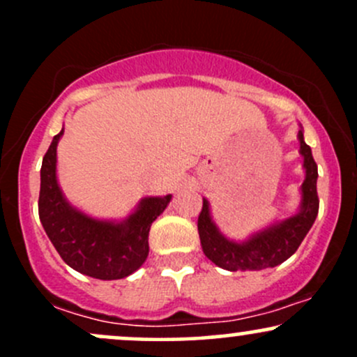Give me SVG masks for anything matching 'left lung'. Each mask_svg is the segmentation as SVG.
<instances>
[{"label": "left lung", "mask_w": 357, "mask_h": 357, "mask_svg": "<svg viewBox=\"0 0 357 357\" xmlns=\"http://www.w3.org/2000/svg\"><path fill=\"white\" fill-rule=\"evenodd\" d=\"M297 137L304 158L305 179L301 186V206L296 215L253 233L245 241H235L227 238L218 230L211 220L210 203L203 198V210L198 216V233L204 255L215 265L230 272L277 267L297 252L298 245L312 228L319 213L317 165L312 158V151L305 144L302 129L298 130Z\"/></svg>", "instance_id": "1"}]
</instances>
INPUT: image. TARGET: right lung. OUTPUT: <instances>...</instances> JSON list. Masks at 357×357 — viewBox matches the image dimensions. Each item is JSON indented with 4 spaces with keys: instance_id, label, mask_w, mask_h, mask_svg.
<instances>
[{
    "instance_id": "1",
    "label": "right lung",
    "mask_w": 357,
    "mask_h": 357,
    "mask_svg": "<svg viewBox=\"0 0 357 357\" xmlns=\"http://www.w3.org/2000/svg\"><path fill=\"white\" fill-rule=\"evenodd\" d=\"M53 137L40 171L38 215L48 238L65 264L84 275L117 280L134 273L149 255V230L166 210L171 195L141 199L122 221L97 220L73 208L56 181V144Z\"/></svg>"
}]
</instances>
